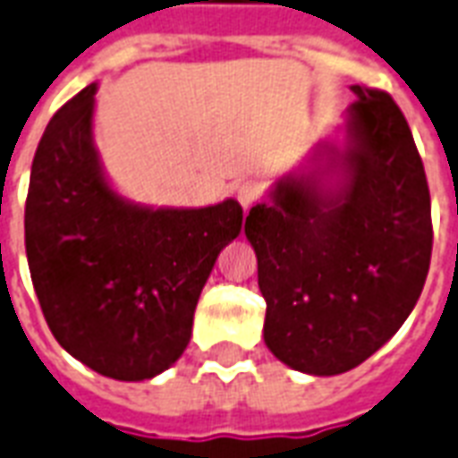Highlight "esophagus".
I'll return each mask as SVG.
<instances>
[{"mask_svg": "<svg viewBox=\"0 0 458 458\" xmlns=\"http://www.w3.org/2000/svg\"><path fill=\"white\" fill-rule=\"evenodd\" d=\"M257 199H259V189H257V184H252V182H245V184L238 186V201H240V206L245 208V211H250V208L255 206Z\"/></svg>", "mask_w": 458, "mask_h": 458, "instance_id": "34e87169", "label": "esophagus"}]
</instances>
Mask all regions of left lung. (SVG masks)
I'll return each instance as SVG.
<instances>
[{
	"label": "left lung",
	"mask_w": 458,
	"mask_h": 458,
	"mask_svg": "<svg viewBox=\"0 0 458 458\" xmlns=\"http://www.w3.org/2000/svg\"><path fill=\"white\" fill-rule=\"evenodd\" d=\"M342 143L315 145L245 218L267 301L264 342L286 367L337 376L381 350L418 303L432 213L398 104L352 84Z\"/></svg>",
	"instance_id": "8db88e82"
}]
</instances>
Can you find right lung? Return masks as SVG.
<instances>
[{"mask_svg":"<svg viewBox=\"0 0 458 458\" xmlns=\"http://www.w3.org/2000/svg\"><path fill=\"white\" fill-rule=\"evenodd\" d=\"M84 87L40 138L26 199V257L60 347L116 381H145L184 354L220 250L242 228L235 199L172 208L128 201L94 145Z\"/></svg>","mask_w":458,"mask_h":458,"instance_id":"add662e5","label":"right lung"}]
</instances>
